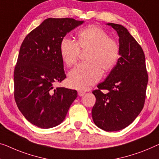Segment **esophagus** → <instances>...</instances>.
<instances>
[{
    "label": "esophagus",
    "mask_w": 159,
    "mask_h": 159,
    "mask_svg": "<svg viewBox=\"0 0 159 159\" xmlns=\"http://www.w3.org/2000/svg\"><path fill=\"white\" fill-rule=\"evenodd\" d=\"M78 93H79V96H84L85 94H86V92L84 91H81V90H79V91H78Z\"/></svg>",
    "instance_id": "esophagus-1"
}]
</instances>
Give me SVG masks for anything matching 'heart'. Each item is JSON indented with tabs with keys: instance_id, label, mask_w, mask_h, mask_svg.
Here are the masks:
<instances>
[{
	"instance_id": "1",
	"label": "heart",
	"mask_w": 159,
	"mask_h": 159,
	"mask_svg": "<svg viewBox=\"0 0 159 159\" xmlns=\"http://www.w3.org/2000/svg\"><path fill=\"white\" fill-rule=\"evenodd\" d=\"M80 50H88V62L78 65L68 74L70 86L87 90L102 76V68L110 70L116 65L120 57V45L102 28L89 25L78 33L77 41L63 38L60 43V53L68 66H74L79 61Z\"/></svg>"
}]
</instances>
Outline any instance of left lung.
I'll return each instance as SVG.
<instances>
[{
  "instance_id": "1",
  "label": "left lung",
  "mask_w": 159,
  "mask_h": 159,
  "mask_svg": "<svg viewBox=\"0 0 159 159\" xmlns=\"http://www.w3.org/2000/svg\"><path fill=\"white\" fill-rule=\"evenodd\" d=\"M108 25L119 36L120 57L106 79L92 91L96 100L91 113L98 128L117 131L131 124L143 109L148 77L141 46L123 25Z\"/></svg>"
}]
</instances>
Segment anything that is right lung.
Returning a JSON list of instances; mask_svg holds the SVG:
<instances>
[{
  "label": "right lung",
  "mask_w": 159,
  "mask_h": 159,
  "mask_svg": "<svg viewBox=\"0 0 159 159\" xmlns=\"http://www.w3.org/2000/svg\"><path fill=\"white\" fill-rule=\"evenodd\" d=\"M84 21L47 18L23 40L14 69V98L32 124L49 129L60 124L77 97L75 90L54 88L66 79L60 43Z\"/></svg>",
  "instance_id": "1"
}]
</instances>
